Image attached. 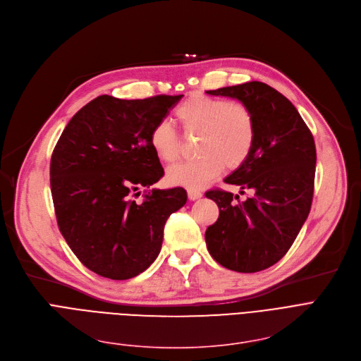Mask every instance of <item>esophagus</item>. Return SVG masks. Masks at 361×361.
<instances>
[{"label":"esophagus","instance_id":"obj_1","mask_svg":"<svg viewBox=\"0 0 361 361\" xmlns=\"http://www.w3.org/2000/svg\"><path fill=\"white\" fill-rule=\"evenodd\" d=\"M188 197H190L191 201H195L202 197V192L198 190H194V188H190V190H188Z\"/></svg>","mask_w":361,"mask_h":361}]
</instances>
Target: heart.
<instances>
[{
  "label": "heart",
  "instance_id": "b5f03b06",
  "mask_svg": "<svg viewBox=\"0 0 361 361\" xmlns=\"http://www.w3.org/2000/svg\"><path fill=\"white\" fill-rule=\"evenodd\" d=\"M186 135H198L195 145L198 157L178 163L167 170L171 183L198 188L216 179L225 166L229 170L241 167L255 142V120L243 102L195 92L175 111ZM149 145L166 163L175 161L180 154V138L169 120H160L149 133Z\"/></svg>",
  "mask_w": 361,
  "mask_h": 361
}]
</instances>
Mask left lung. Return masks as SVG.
Listing matches in <instances>:
<instances>
[{"mask_svg": "<svg viewBox=\"0 0 361 361\" xmlns=\"http://www.w3.org/2000/svg\"><path fill=\"white\" fill-rule=\"evenodd\" d=\"M236 98L255 120V142L245 163L225 182L239 195L212 190L219 219L205 231L213 259L229 270L254 273L278 263L294 244L312 209L316 173L314 138L286 97L263 82L207 91Z\"/></svg>", "mask_w": 361, "mask_h": 361, "instance_id": "1", "label": "left lung"}]
</instances>
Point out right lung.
Instances as JSON below:
<instances>
[{
  "mask_svg": "<svg viewBox=\"0 0 361 361\" xmlns=\"http://www.w3.org/2000/svg\"><path fill=\"white\" fill-rule=\"evenodd\" d=\"M182 97L99 95L72 117L53 151L59 229L80 263L102 278L125 281L147 270L161 250L166 220L186 202L183 188L148 191L164 175L151 129ZM142 185L147 191L135 202Z\"/></svg>",
  "mask_w": 361,
  "mask_h": 361,
  "instance_id": "obj_1",
  "label": "right lung"
}]
</instances>
